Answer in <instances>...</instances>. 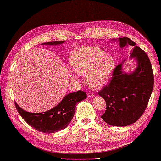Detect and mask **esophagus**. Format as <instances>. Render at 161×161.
<instances>
[{
	"label": "esophagus",
	"mask_w": 161,
	"mask_h": 161,
	"mask_svg": "<svg viewBox=\"0 0 161 161\" xmlns=\"http://www.w3.org/2000/svg\"><path fill=\"white\" fill-rule=\"evenodd\" d=\"M87 96L89 97H92L94 96V94L93 92H88Z\"/></svg>",
	"instance_id": "1"
}]
</instances>
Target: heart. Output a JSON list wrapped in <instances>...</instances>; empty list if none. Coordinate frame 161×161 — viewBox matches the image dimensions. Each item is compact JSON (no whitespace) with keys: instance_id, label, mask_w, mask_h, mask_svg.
<instances>
[{"instance_id":"1","label":"heart","mask_w":161,"mask_h":161,"mask_svg":"<svg viewBox=\"0 0 161 161\" xmlns=\"http://www.w3.org/2000/svg\"><path fill=\"white\" fill-rule=\"evenodd\" d=\"M69 63L76 73L87 76V83L92 89H100L111 79L116 67L113 55L106 53L99 47L82 46L75 48L69 56ZM70 78L75 79L74 72Z\"/></svg>"}]
</instances>
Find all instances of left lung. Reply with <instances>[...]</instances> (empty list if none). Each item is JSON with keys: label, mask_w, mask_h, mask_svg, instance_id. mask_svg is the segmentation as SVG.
I'll list each match as a JSON object with an SVG mask.
<instances>
[{"label": "left lung", "mask_w": 161, "mask_h": 161, "mask_svg": "<svg viewBox=\"0 0 161 161\" xmlns=\"http://www.w3.org/2000/svg\"><path fill=\"white\" fill-rule=\"evenodd\" d=\"M120 47H133L130 57L137 61L132 73L122 71L121 64L115 67L108 84L98 94L104 99L106 110L101 118L112 126L125 127L136 122L146 109L153 92L154 75L149 57L127 37L119 39Z\"/></svg>", "instance_id": "8db88e82"}]
</instances>
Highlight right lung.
<instances>
[{
	"label": "right lung",
	"mask_w": 161,
	"mask_h": 161,
	"mask_svg": "<svg viewBox=\"0 0 161 161\" xmlns=\"http://www.w3.org/2000/svg\"><path fill=\"white\" fill-rule=\"evenodd\" d=\"M64 41H53L42 45H57ZM86 92L81 90L66 95L56 107L44 113H30L24 111L16 103V108L24 120L37 131L45 133H53L65 129L75 114L77 103L86 98Z\"/></svg>",
	"instance_id": "1"
}]
</instances>
